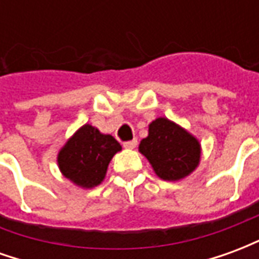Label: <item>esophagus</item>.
Masks as SVG:
<instances>
[{
	"mask_svg": "<svg viewBox=\"0 0 259 259\" xmlns=\"http://www.w3.org/2000/svg\"><path fill=\"white\" fill-rule=\"evenodd\" d=\"M136 146H137V140H136V139L123 143V147L124 148H127V150H133V148H136Z\"/></svg>",
	"mask_w": 259,
	"mask_h": 259,
	"instance_id": "1",
	"label": "esophagus"
}]
</instances>
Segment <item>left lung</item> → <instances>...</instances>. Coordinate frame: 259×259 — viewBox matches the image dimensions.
Returning a JSON list of instances; mask_svg holds the SVG:
<instances>
[{"mask_svg": "<svg viewBox=\"0 0 259 259\" xmlns=\"http://www.w3.org/2000/svg\"><path fill=\"white\" fill-rule=\"evenodd\" d=\"M139 151L159 179L178 182L194 172L201 161L198 139L174 120L159 116L148 124V136Z\"/></svg>", "mask_w": 259, "mask_h": 259, "instance_id": "8db88e82", "label": "left lung"}]
</instances>
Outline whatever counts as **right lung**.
Wrapping results in <instances>:
<instances>
[{
	"instance_id": "add662e5",
	"label": "right lung",
	"mask_w": 259,
	"mask_h": 259,
	"mask_svg": "<svg viewBox=\"0 0 259 259\" xmlns=\"http://www.w3.org/2000/svg\"><path fill=\"white\" fill-rule=\"evenodd\" d=\"M120 150L122 146L112 136L85 123L59 150L57 162L61 174L74 186L93 189L105 179L108 165Z\"/></svg>"
}]
</instances>
